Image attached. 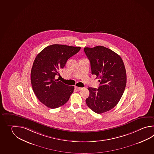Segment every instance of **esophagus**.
Wrapping results in <instances>:
<instances>
[{
    "mask_svg": "<svg viewBox=\"0 0 154 154\" xmlns=\"http://www.w3.org/2000/svg\"><path fill=\"white\" fill-rule=\"evenodd\" d=\"M75 89L77 90V91H80V90H81V89H82V88H81V87H75Z\"/></svg>",
    "mask_w": 154,
    "mask_h": 154,
    "instance_id": "34e87169",
    "label": "esophagus"
}]
</instances>
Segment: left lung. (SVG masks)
<instances>
[{
	"label": "left lung",
	"mask_w": 154,
	"mask_h": 154,
	"mask_svg": "<svg viewBox=\"0 0 154 154\" xmlns=\"http://www.w3.org/2000/svg\"><path fill=\"white\" fill-rule=\"evenodd\" d=\"M90 61L91 74L100 79L98 89L89 87L86 104L95 113H104L113 109L125 91L127 75L122 58L103 46L84 48Z\"/></svg>",
	"instance_id": "8db88e82"
}]
</instances>
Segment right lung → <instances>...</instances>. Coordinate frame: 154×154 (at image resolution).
<instances>
[{"mask_svg": "<svg viewBox=\"0 0 154 154\" xmlns=\"http://www.w3.org/2000/svg\"><path fill=\"white\" fill-rule=\"evenodd\" d=\"M80 49L81 47L53 44L45 48L35 58L31 72L32 87L38 100L48 107L63 106L73 92V86L63 84L55 76Z\"/></svg>", "mask_w": 154, "mask_h": 154, "instance_id": "obj_1", "label": "right lung"}]
</instances>
